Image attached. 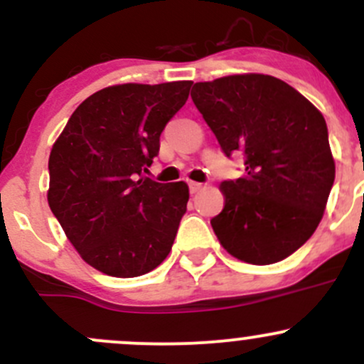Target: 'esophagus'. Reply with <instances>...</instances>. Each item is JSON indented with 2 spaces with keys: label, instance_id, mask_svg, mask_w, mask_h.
Instances as JSON below:
<instances>
[{
  "label": "esophagus",
  "instance_id": "obj_1",
  "mask_svg": "<svg viewBox=\"0 0 364 364\" xmlns=\"http://www.w3.org/2000/svg\"><path fill=\"white\" fill-rule=\"evenodd\" d=\"M188 186H190V192H192V193H197V192H199V190H203V183L188 181Z\"/></svg>",
  "mask_w": 364,
  "mask_h": 364
}]
</instances>
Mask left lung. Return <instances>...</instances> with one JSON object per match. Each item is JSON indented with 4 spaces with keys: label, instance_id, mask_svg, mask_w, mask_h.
<instances>
[{
    "label": "left lung",
    "instance_id": "left-lung-1",
    "mask_svg": "<svg viewBox=\"0 0 364 364\" xmlns=\"http://www.w3.org/2000/svg\"><path fill=\"white\" fill-rule=\"evenodd\" d=\"M192 100L225 156H245V174L220 185L225 205L211 220L216 237L248 264L284 260L315 232L335 181L324 116L262 73L196 82Z\"/></svg>",
    "mask_w": 364,
    "mask_h": 364
}]
</instances>
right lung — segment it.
<instances>
[{
	"label": "right lung",
	"instance_id": "obj_1",
	"mask_svg": "<svg viewBox=\"0 0 364 364\" xmlns=\"http://www.w3.org/2000/svg\"><path fill=\"white\" fill-rule=\"evenodd\" d=\"M190 87L192 80L104 87L73 111L50 149V211L80 257L109 277H141L171 252L188 185L142 172Z\"/></svg>",
	"mask_w": 364,
	"mask_h": 364
}]
</instances>
